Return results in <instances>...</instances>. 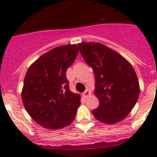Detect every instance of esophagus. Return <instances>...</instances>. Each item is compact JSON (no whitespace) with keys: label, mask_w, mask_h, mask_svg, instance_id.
Masks as SVG:
<instances>
[{"label":"esophagus","mask_w":157,"mask_h":157,"mask_svg":"<svg viewBox=\"0 0 157 157\" xmlns=\"http://www.w3.org/2000/svg\"><path fill=\"white\" fill-rule=\"evenodd\" d=\"M83 96H84L85 98H86V97H87V96H89V95H90V91H89L88 90H85V91L83 93Z\"/></svg>","instance_id":"esophagus-1"}]
</instances>
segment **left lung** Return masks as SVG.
Wrapping results in <instances>:
<instances>
[{
  "instance_id": "left-lung-1",
  "label": "left lung",
  "mask_w": 157,
  "mask_h": 157,
  "mask_svg": "<svg viewBox=\"0 0 157 157\" xmlns=\"http://www.w3.org/2000/svg\"><path fill=\"white\" fill-rule=\"evenodd\" d=\"M78 47L96 79L94 93L99 105L92 111L93 116L107 124L121 121L134 108L140 93L134 68L120 54L99 42H83Z\"/></svg>"
}]
</instances>
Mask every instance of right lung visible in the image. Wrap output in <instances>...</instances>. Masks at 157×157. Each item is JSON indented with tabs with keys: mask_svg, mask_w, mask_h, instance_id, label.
Returning a JSON list of instances; mask_svg holds the SVG:
<instances>
[{
	"mask_svg": "<svg viewBox=\"0 0 157 157\" xmlns=\"http://www.w3.org/2000/svg\"><path fill=\"white\" fill-rule=\"evenodd\" d=\"M78 52L77 45L56 47L38 58L26 72L22 90L23 105L42 127L59 129L74 120L80 96L70 90L66 71Z\"/></svg>",
	"mask_w": 157,
	"mask_h": 157,
	"instance_id": "add662e5",
	"label": "right lung"
}]
</instances>
